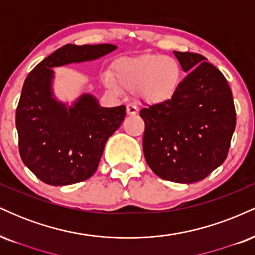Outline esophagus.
Returning <instances> with one entry per match:
<instances>
[{
	"instance_id": "obj_1",
	"label": "esophagus",
	"mask_w": 255,
	"mask_h": 255,
	"mask_svg": "<svg viewBox=\"0 0 255 255\" xmlns=\"http://www.w3.org/2000/svg\"><path fill=\"white\" fill-rule=\"evenodd\" d=\"M137 111H139V109H137V107L135 104H128L127 105V114L128 115H136Z\"/></svg>"
}]
</instances>
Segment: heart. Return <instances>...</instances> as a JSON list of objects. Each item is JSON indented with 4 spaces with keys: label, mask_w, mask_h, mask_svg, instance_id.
Returning a JSON list of instances; mask_svg holds the SVG:
<instances>
[{
    "label": "heart",
    "mask_w": 255,
    "mask_h": 255,
    "mask_svg": "<svg viewBox=\"0 0 255 255\" xmlns=\"http://www.w3.org/2000/svg\"><path fill=\"white\" fill-rule=\"evenodd\" d=\"M115 77L103 74V83L114 92L121 87L137 89L140 98L148 104H163L174 98L182 83V67L176 58L163 55L125 57L114 64Z\"/></svg>",
    "instance_id": "obj_1"
}]
</instances>
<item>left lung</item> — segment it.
<instances>
[{
	"label": "left lung",
	"instance_id": "obj_1",
	"mask_svg": "<svg viewBox=\"0 0 255 255\" xmlns=\"http://www.w3.org/2000/svg\"><path fill=\"white\" fill-rule=\"evenodd\" d=\"M188 73L174 98L140 110L142 150L152 171L177 183H193L223 164L236 126L233 93L206 57L174 51Z\"/></svg>",
	"mask_w": 255,
	"mask_h": 255
}]
</instances>
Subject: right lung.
Instances as JSON below:
<instances>
[{"label":"right lung","mask_w":255,"mask_h":255,"mask_svg":"<svg viewBox=\"0 0 255 255\" xmlns=\"http://www.w3.org/2000/svg\"><path fill=\"white\" fill-rule=\"evenodd\" d=\"M116 49L114 44H66L25 79L15 114L19 152L24 164L43 182L67 186L92 176L108 139L126 116L125 105L103 108L89 93L71 107L57 101L52 68L97 60Z\"/></svg>","instance_id":"1"}]
</instances>
